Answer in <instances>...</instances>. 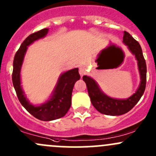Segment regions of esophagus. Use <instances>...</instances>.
<instances>
[{"instance_id":"esophagus-1","label":"esophagus","mask_w":156,"mask_h":156,"mask_svg":"<svg viewBox=\"0 0 156 156\" xmlns=\"http://www.w3.org/2000/svg\"><path fill=\"white\" fill-rule=\"evenodd\" d=\"M80 74L81 75V76H83V75L85 74V73H86V70H85V67H83V66H82V67H80Z\"/></svg>"}]
</instances>
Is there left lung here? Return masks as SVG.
Segmentation results:
<instances>
[{
    "label": "left lung",
    "mask_w": 156,
    "mask_h": 156,
    "mask_svg": "<svg viewBox=\"0 0 156 156\" xmlns=\"http://www.w3.org/2000/svg\"><path fill=\"white\" fill-rule=\"evenodd\" d=\"M123 41L128 46L129 51L135 55V58L138 60V69L140 75V86L132 96L126 100H118L109 98L102 92L98 85L93 79L87 76H83V80L86 84L92 105L99 112L106 115L115 116L127 113L138 103L144 93L146 88L147 65L140 45L138 41H137L126 31H124Z\"/></svg>",
    "instance_id": "obj_1"
}]
</instances>
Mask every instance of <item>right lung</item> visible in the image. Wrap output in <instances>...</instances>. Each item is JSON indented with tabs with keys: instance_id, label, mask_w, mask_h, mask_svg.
Segmentation results:
<instances>
[{
	"instance_id": "obj_1",
	"label": "right lung",
	"mask_w": 156,
	"mask_h": 156,
	"mask_svg": "<svg viewBox=\"0 0 156 156\" xmlns=\"http://www.w3.org/2000/svg\"><path fill=\"white\" fill-rule=\"evenodd\" d=\"M48 32V29L44 28L36 33H32L23 41L15 55L12 75L13 86L21 104L33 117L44 121H50L61 118L66 115L71 105V95L73 85L80 79L78 68H74L65 72L58 79L57 85L55 88L51 100L39 106L31 105L27 101L21 86L20 71L21 65L24 60V54L27 49V46L36 40L44 37Z\"/></svg>"
}]
</instances>
